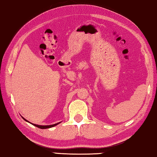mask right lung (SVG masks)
Instances as JSON below:
<instances>
[{"instance_id": "1", "label": "right lung", "mask_w": 157, "mask_h": 157, "mask_svg": "<svg viewBox=\"0 0 157 157\" xmlns=\"http://www.w3.org/2000/svg\"><path fill=\"white\" fill-rule=\"evenodd\" d=\"M23 118V119L25 121H27V122H29L28 121H27L25 119H24L23 117H22ZM60 123H55V124H53V125H36V124H33V123H32V125H34V126H36V127H37V128H40V129H47V128H52V127H54V126H56V125H58V124H59Z\"/></svg>"}]
</instances>
